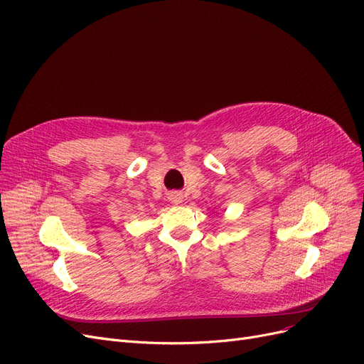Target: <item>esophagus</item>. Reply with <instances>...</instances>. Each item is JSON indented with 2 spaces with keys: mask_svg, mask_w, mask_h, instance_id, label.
Segmentation results:
<instances>
[{
  "mask_svg": "<svg viewBox=\"0 0 364 364\" xmlns=\"http://www.w3.org/2000/svg\"><path fill=\"white\" fill-rule=\"evenodd\" d=\"M171 199L175 204H180V203H183V195L180 192H173V193H171Z\"/></svg>",
  "mask_w": 364,
  "mask_h": 364,
  "instance_id": "34e87169",
  "label": "esophagus"
}]
</instances>
